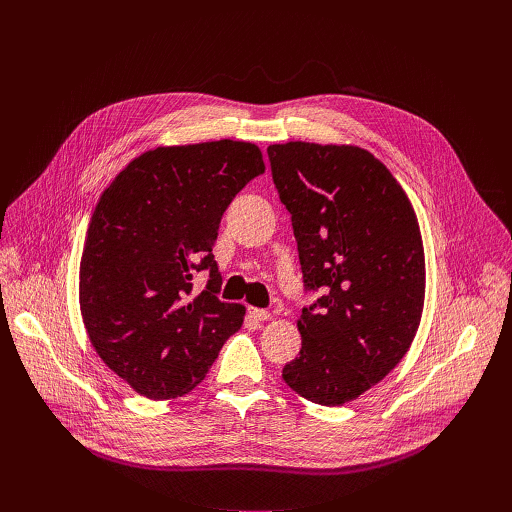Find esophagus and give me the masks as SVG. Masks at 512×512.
Instances as JSON below:
<instances>
[{
	"mask_svg": "<svg viewBox=\"0 0 512 512\" xmlns=\"http://www.w3.org/2000/svg\"><path fill=\"white\" fill-rule=\"evenodd\" d=\"M249 318L255 320V322H265V320H271V314L267 310H261V308H249L247 310Z\"/></svg>",
	"mask_w": 512,
	"mask_h": 512,
	"instance_id": "esophagus-1",
	"label": "esophagus"
}]
</instances>
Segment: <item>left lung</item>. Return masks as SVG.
<instances>
[{"label":"left lung","mask_w":512,"mask_h":512,"mask_svg":"<svg viewBox=\"0 0 512 512\" xmlns=\"http://www.w3.org/2000/svg\"><path fill=\"white\" fill-rule=\"evenodd\" d=\"M291 214L304 285L322 296L302 310V350L283 381L334 407L383 381L421 322L425 257L415 210L371 152L308 141L267 148Z\"/></svg>","instance_id":"left-lung-1"}]
</instances>
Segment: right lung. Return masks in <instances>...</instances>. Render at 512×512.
Listing matches in <instances>:
<instances>
[{
  "instance_id": "add662e5",
  "label": "right lung",
  "mask_w": 512,
  "mask_h": 512,
  "mask_svg": "<svg viewBox=\"0 0 512 512\" xmlns=\"http://www.w3.org/2000/svg\"><path fill=\"white\" fill-rule=\"evenodd\" d=\"M265 172L249 141L170 145L115 176L91 216L79 302L91 344L139 395L190 393L245 316L218 300L212 247L231 200ZM209 283L194 295L191 279Z\"/></svg>"
}]
</instances>
